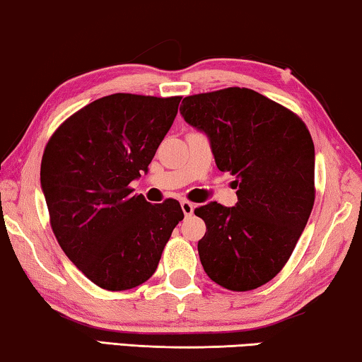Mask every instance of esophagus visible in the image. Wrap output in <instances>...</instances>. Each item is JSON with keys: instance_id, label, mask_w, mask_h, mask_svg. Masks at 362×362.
<instances>
[{"instance_id": "esophagus-1", "label": "esophagus", "mask_w": 362, "mask_h": 362, "mask_svg": "<svg viewBox=\"0 0 362 362\" xmlns=\"http://www.w3.org/2000/svg\"><path fill=\"white\" fill-rule=\"evenodd\" d=\"M180 206H182V211H183V214H185V216H192L193 214V209H195V204L190 203V202H187V199H183V202L180 203Z\"/></svg>"}]
</instances>
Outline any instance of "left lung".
Listing matches in <instances>:
<instances>
[{"label": "left lung", "mask_w": 362, "mask_h": 362, "mask_svg": "<svg viewBox=\"0 0 362 362\" xmlns=\"http://www.w3.org/2000/svg\"><path fill=\"white\" fill-rule=\"evenodd\" d=\"M180 113L206 134L216 165L235 177L234 206L195 209L204 272L230 291H250L281 272L314 206L315 149L304 122L245 88L188 95Z\"/></svg>", "instance_id": "8db88e82"}]
</instances>
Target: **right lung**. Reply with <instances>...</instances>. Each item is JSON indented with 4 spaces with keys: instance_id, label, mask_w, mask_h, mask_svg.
<instances>
[{
    "instance_id": "add662e5",
    "label": "right lung",
    "mask_w": 362,
    "mask_h": 362,
    "mask_svg": "<svg viewBox=\"0 0 362 362\" xmlns=\"http://www.w3.org/2000/svg\"><path fill=\"white\" fill-rule=\"evenodd\" d=\"M182 97L112 94L74 113L48 141L40 185L66 257L109 291L153 276L180 203L151 204L129 183L148 172Z\"/></svg>"
}]
</instances>
